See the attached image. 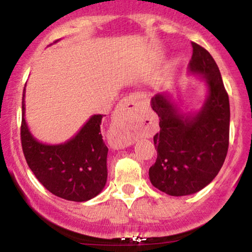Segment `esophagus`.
<instances>
[{
    "label": "esophagus",
    "mask_w": 252,
    "mask_h": 252,
    "mask_svg": "<svg viewBox=\"0 0 252 252\" xmlns=\"http://www.w3.org/2000/svg\"><path fill=\"white\" fill-rule=\"evenodd\" d=\"M142 104L140 94H131L123 98L117 106L115 120L110 126V137L118 148H124L134 142L142 121Z\"/></svg>",
    "instance_id": "esophagus-1"
}]
</instances>
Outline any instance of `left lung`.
<instances>
[{
  "instance_id": "8db88e82",
  "label": "left lung",
  "mask_w": 252,
  "mask_h": 252,
  "mask_svg": "<svg viewBox=\"0 0 252 252\" xmlns=\"http://www.w3.org/2000/svg\"><path fill=\"white\" fill-rule=\"evenodd\" d=\"M189 71L200 74L209 85V97L194 116L178 112L166 94L152 98L160 120L154 136L158 152L149 168L153 186L173 196L193 194L204 189L220 170L228 149L230 103L221 74L212 56L192 42Z\"/></svg>"
}]
</instances>
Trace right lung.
Instances as JSON below:
<instances>
[{
  "label": "right lung",
  "instance_id": "1",
  "mask_svg": "<svg viewBox=\"0 0 252 252\" xmlns=\"http://www.w3.org/2000/svg\"><path fill=\"white\" fill-rule=\"evenodd\" d=\"M103 115H94L63 144H42L32 136L25 121L22 97L21 144L27 164L46 189L70 201H86L102 192L108 178V147L100 134Z\"/></svg>",
  "mask_w": 252,
  "mask_h": 252
}]
</instances>
